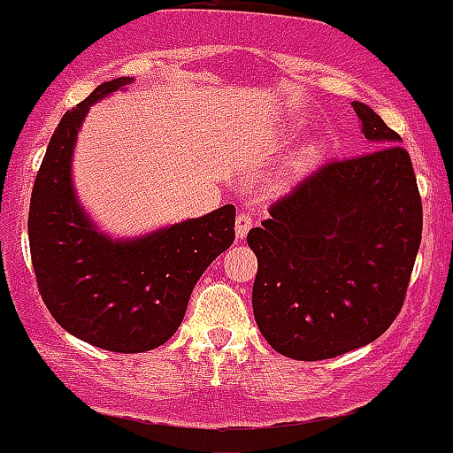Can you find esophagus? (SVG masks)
<instances>
[{"mask_svg": "<svg viewBox=\"0 0 453 453\" xmlns=\"http://www.w3.org/2000/svg\"><path fill=\"white\" fill-rule=\"evenodd\" d=\"M250 226H253V216H250V213H237V218H235V235H237V240H244L246 237V233L250 231Z\"/></svg>", "mask_w": 453, "mask_h": 453, "instance_id": "esophagus-1", "label": "esophagus"}]
</instances>
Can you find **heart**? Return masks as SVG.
Listing matches in <instances>:
<instances>
[{"instance_id": "1", "label": "heart", "mask_w": 453, "mask_h": 453, "mask_svg": "<svg viewBox=\"0 0 453 453\" xmlns=\"http://www.w3.org/2000/svg\"><path fill=\"white\" fill-rule=\"evenodd\" d=\"M306 154H308V156H317V147H315V145H312V147H308V151H306Z\"/></svg>"}]
</instances>
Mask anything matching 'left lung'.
<instances>
[{
    "label": "left lung",
    "mask_w": 453,
    "mask_h": 453,
    "mask_svg": "<svg viewBox=\"0 0 453 453\" xmlns=\"http://www.w3.org/2000/svg\"><path fill=\"white\" fill-rule=\"evenodd\" d=\"M352 107L377 150L326 163L246 235L257 257L255 321L288 359H333L379 339L418 253L423 204L410 154L372 107Z\"/></svg>",
    "instance_id": "obj_1"
}]
</instances>
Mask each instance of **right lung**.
<instances>
[{
    "mask_svg": "<svg viewBox=\"0 0 453 453\" xmlns=\"http://www.w3.org/2000/svg\"><path fill=\"white\" fill-rule=\"evenodd\" d=\"M132 81H105L65 111L48 142L28 213L35 277L50 315L81 342L125 355L154 350L176 333L200 275L235 240L233 204L119 240L79 203L76 134L94 103Z\"/></svg>",
    "mask_w": 453,
    "mask_h": 453,
    "instance_id": "add662e5",
    "label": "right lung"
}]
</instances>
